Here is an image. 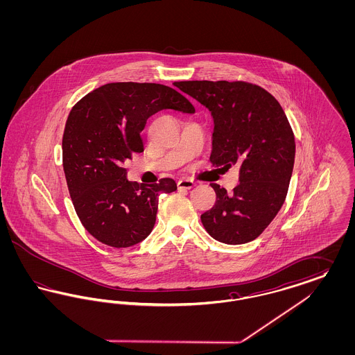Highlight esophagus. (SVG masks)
I'll use <instances>...</instances> for the list:
<instances>
[{"label":"esophagus","mask_w":355,"mask_h":355,"mask_svg":"<svg viewBox=\"0 0 355 355\" xmlns=\"http://www.w3.org/2000/svg\"><path fill=\"white\" fill-rule=\"evenodd\" d=\"M178 189H191L196 186V182L190 178H181L178 182H177Z\"/></svg>","instance_id":"obj_1"}]
</instances>
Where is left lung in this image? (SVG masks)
<instances>
[{"label": "left lung", "instance_id": "1", "mask_svg": "<svg viewBox=\"0 0 355 355\" xmlns=\"http://www.w3.org/2000/svg\"><path fill=\"white\" fill-rule=\"evenodd\" d=\"M175 86L211 112V166H241L239 184L230 193L210 184L217 202L201 216L203 227L223 243L250 242L286 200L295 157L286 114L268 90L250 83L181 81Z\"/></svg>", "mask_w": 355, "mask_h": 355}]
</instances>
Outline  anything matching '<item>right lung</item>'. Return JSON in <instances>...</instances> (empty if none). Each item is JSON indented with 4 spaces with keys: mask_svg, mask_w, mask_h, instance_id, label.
I'll return each mask as SVG.
<instances>
[{
    "mask_svg": "<svg viewBox=\"0 0 355 355\" xmlns=\"http://www.w3.org/2000/svg\"><path fill=\"white\" fill-rule=\"evenodd\" d=\"M162 109L194 113L175 89L150 83H112L94 89L69 113L62 135V165L76 213L89 234L112 248H129L152 233L162 193L177 190L171 178L138 185L123 162L144 152L141 132Z\"/></svg>",
    "mask_w": 355,
    "mask_h": 355,
    "instance_id": "1",
    "label": "right lung"
}]
</instances>
